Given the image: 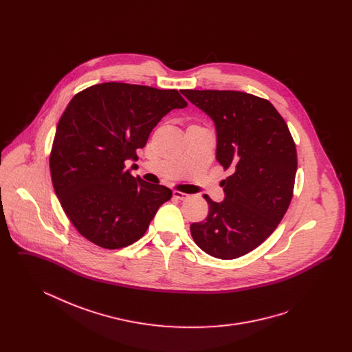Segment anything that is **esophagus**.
I'll list each match as a JSON object with an SVG mask.
<instances>
[{"label": "esophagus", "mask_w": 352, "mask_h": 352, "mask_svg": "<svg viewBox=\"0 0 352 352\" xmlns=\"http://www.w3.org/2000/svg\"><path fill=\"white\" fill-rule=\"evenodd\" d=\"M173 197H174L175 199H178V201H184V199H187V198H188V195H187V194L181 192V191H174V192H173Z\"/></svg>", "instance_id": "esophagus-1"}]
</instances>
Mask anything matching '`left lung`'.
<instances>
[{"label": "left lung", "mask_w": 352, "mask_h": 352, "mask_svg": "<svg viewBox=\"0 0 352 352\" xmlns=\"http://www.w3.org/2000/svg\"><path fill=\"white\" fill-rule=\"evenodd\" d=\"M181 92L214 120L217 160L232 171L221 181L224 201L204 195L208 215L190 226L191 236L207 254L234 260L265 241L284 218L296 181V144L265 99L239 91Z\"/></svg>", "instance_id": "left-lung-1"}]
</instances>
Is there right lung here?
<instances>
[{
  "label": "right lung",
  "instance_id": "right-lung-1",
  "mask_svg": "<svg viewBox=\"0 0 352 352\" xmlns=\"http://www.w3.org/2000/svg\"><path fill=\"white\" fill-rule=\"evenodd\" d=\"M187 101L177 89L95 84L76 94L59 118L50 153L55 194L78 232L105 250L141 239L171 190L125 168L153 128Z\"/></svg>",
  "mask_w": 352,
  "mask_h": 352
}]
</instances>
